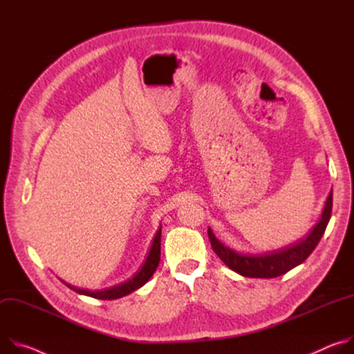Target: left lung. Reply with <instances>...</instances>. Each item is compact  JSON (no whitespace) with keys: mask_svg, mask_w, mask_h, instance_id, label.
Instances as JSON below:
<instances>
[{"mask_svg":"<svg viewBox=\"0 0 354 354\" xmlns=\"http://www.w3.org/2000/svg\"><path fill=\"white\" fill-rule=\"evenodd\" d=\"M332 192L325 203V208L322 211V216L319 222L315 225L308 236L304 239L274 252H268L264 254H245L233 250L219 242L211 227H208V238L211 241V246L218 257L233 271L239 272L243 277L253 279H274L281 274H286L291 268L304 263L308 256L313 252L319 243L322 234L328 226L332 214Z\"/></svg>","mask_w":354,"mask_h":354,"instance_id":"obj_1","label":"left lung"}]
</instances>
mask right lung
Wrapping results in <instances>:
<instances>
[{
	"label": "right lung",
	"mask_w": 354,
	"mask_h": 354,
	"mask_svg": "<svg viewBox=\"0 0 354 354\" xmlns=\"http://www.w3.org/2000/svg\"><path fill=\"white\" fill-rule=\"evenodd\" d=\"M160 241H162V227H159L157 230L156 236L153 239L150 252L147 254V259L145 261V264L142 266V268L139 270V272H136V276L120 286H113L111 288H105L101 291H90V290H84V288H77L74 286H70L67 283H64L70 290L82 294V295H87V297H93L97 299H116V298H121L125 297L131 292H133L135 290L140 288L142 286H145L149 279L153 276V272L156 271L157 266H159L160 261Z\"/></svg>",
	"instance_id": "add662e5"
}]
</instances>
